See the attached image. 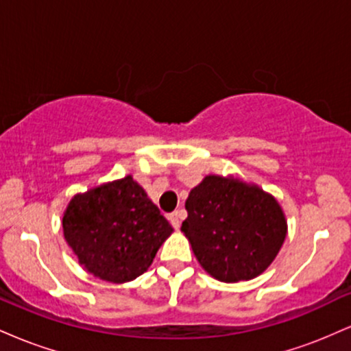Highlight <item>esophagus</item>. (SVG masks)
Returning <instances> with one entry per match:
<instances>
[{"mask_svg":"<svg viewBox=\"0 0 351 351\" xmlns=\"http://www.w3.org/2000/svg\"><path fill=\"white\" fill-rule=\"evenodd\" d=\"M168 219H170L173 228L178 229L181 224V211H173L171 215H168Z\"/></svg>","mask_w":351,"mask_h":351,"instance_id":"esophagus-1","label":"esophagus"}]
</instances>
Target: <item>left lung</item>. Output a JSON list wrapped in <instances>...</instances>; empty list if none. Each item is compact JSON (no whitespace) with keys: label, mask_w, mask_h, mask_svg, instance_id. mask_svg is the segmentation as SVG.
<instances>
[{"label":"left lung","mask_w":351,"mask_h":351,"mask_svg":"<svg viewBox=\"0 0 351 351\" xmlns=\"http://www.w3.org/2000/svg\"><path fill=\"white\" fill-rule=\"evenodd\" d=\"M181 231L201 267L221 282L249 280L279 254L287 221L272 195L237 178L208 175L189 191Z\"/></svg>","instance_id":"1"}]
</instances>
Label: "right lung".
I'll list each match as a JSON object with an SVG mask.
<instances>
[{"instance_id": "add662e5", "label": "right lung", "mask_w": 351, "mask_h": 351, "mask_svg": "<svg viewBox=\"0 0 351 351\" xmlns=\"http://www.w3.org/2000/svg\"><path fill=\"white\" fill-rule=\"evenodd\" d=\"M62 229L79 264L114 284L142 276L173 232L130 175L75 195L64 213Z\"/></svg>"}]
</instances>
